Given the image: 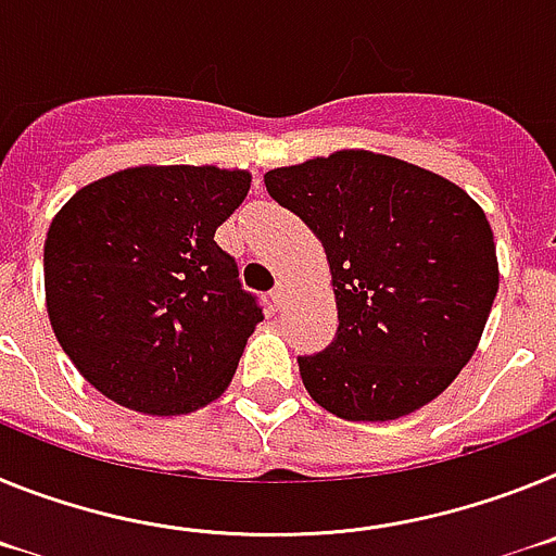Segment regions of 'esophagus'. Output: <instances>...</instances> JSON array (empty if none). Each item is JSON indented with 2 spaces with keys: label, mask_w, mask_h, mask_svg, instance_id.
Instances as JSON below:
<instances>
[{
  "label": "esophagus",
  "mask_w": 556,
  "mask_h": 556,
  "mask_svg": "<svg viewBox=\"0 0 556 556\" xmlns=\"http://www.w3.org/2000/svg\"><path fill=\"white\" fill-rule=\"evenodd\" d=\"M285 299H288V285L277 282V288H274V291H271L274 307H282V305H285Z\"/></svg>",
  "instance_id": "34e87169"
}]
</instances>
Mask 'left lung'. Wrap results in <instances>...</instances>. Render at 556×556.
<instances>
[{
    "label": "left lung",
    "instance_id": "1",
    "mask_svg": "<svg viewBox=\"0 0 556 556\" xmlns=\"http://www.w3.org/2000/svg\"><path fill=\"white\" fill-rule=\"evenodd\" d=\"M265 187L330 263L338 330L299 358L307 394L350 422H386L445 392L498 293L484 210L447 178L371 151L277 167Z\"/></svg>",
    "mask_w": 556,
    "mask_h": 556
}]
</instances>
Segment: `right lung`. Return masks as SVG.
<instances>
[{"label": "right lung", "instance_id": "obj_1", "mask_svg": "<svg viewBox=\"0 0 556 556\" xmlns=\"http://www.w3.org/2000/svg\"><path fill=\"white\" fill-rule=\"evenodd\" d=\"M245 170L128 167L86 185L52 218L47 313L100 394L142 414L218 400L263 321L215 229L243 204Z\"/></svg>", "mask_w": 556, "mask_h": 556}]
</instances>
